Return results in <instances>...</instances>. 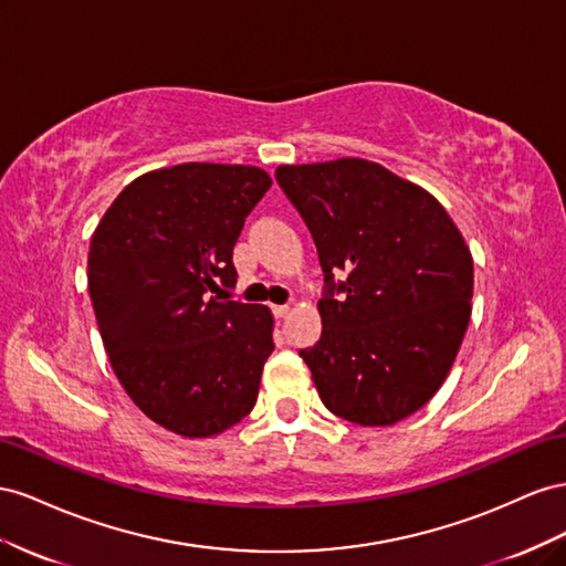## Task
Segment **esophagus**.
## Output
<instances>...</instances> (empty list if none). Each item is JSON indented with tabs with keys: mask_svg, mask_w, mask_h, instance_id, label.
Instances as JSON below:
<instances>
[{
	"mask_svg": "<svg viewBox=\"0 0 566 566\" xmlns=\"http://www.w3.org/2000/svg\"><path fill=\"white\" fill-rule=\"evenodd\" d=\"M272 315L277 317V319L286 317L289 315V305H272Z\"/></svg>",
	"mask_w": 566,
	"mask_h": 566,
	"instance_id": "34e87169",
	"label": "esophagus"
}]
</instances>
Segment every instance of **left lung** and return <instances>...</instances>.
<instances>
[{"instance_id":"1","label":"left lung","mask_w":566,"mask_h":566,"mask_svg":"<svg viewBox=\"0 0 566 566\" xmlns=\"http://www.w3.org/2000/svg\"><path fill=\"white\" fill-rule=\"evenodd\" d=\"M274 177L325 272L322 336L298 350L322 402L360 427L400 422L455 363L472 315L470 249L429 191L373 160L280 166Z\"/></svg>"}]
</instances>
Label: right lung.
<instances>
[{"instance_id":"1","label":"right lung","mask_w":566,"mask_h":566,"mask_svg":"<svg viewBox=\"0 0 566 566\" xmlns=\"http://www.w3.org/2000/svg\"><path fill=\"white\" fill-rule=\"evenodd\" d=\"M270 185L255 166L151 170L92 234L87 286L113 373L144 415L187 439L253 410L274 350L268 305L220 296L237 284L232 251Z\"/></svg>"}]
</instances>
